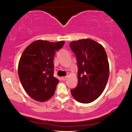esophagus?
<instances>
[{
    "label": "esophagus",
    "instance_id": "esophagus-1",
    "mask_svg": "<svg viewBox=\"0 0 132 132\" xmlns=\"http://www.w3.org/2000/svg\"><path fill=\"white\" fill-rule=\"evenodd\" d=\"M66 79H67V76H63L61 78L62 80H66Z\"/></svg>",
    "mask_w": 132,
    "mask_h": 132
}]
</instances>
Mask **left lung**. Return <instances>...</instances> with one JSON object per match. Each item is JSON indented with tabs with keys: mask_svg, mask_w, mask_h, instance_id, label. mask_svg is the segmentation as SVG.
Listing matches in <instances>:
<instances>
[{
	"mask_svg": "<svg viewBox=\"0 0 132 132\" xmlns=\"http://www.w3.org/2000/svg\"><path fill=\"white\" fill-rule=\"evenodd\" d=\"M70 48L76 56L78 84L71 93L75 100L88 104L102 94L109 77L107 54L101 44L89 38L73 41Z\"/></svg>",
	"mask_w": 132,
	"mask_h": 132,
	"instance_id": "1",
	"label": "left lung"
}]
</instances>
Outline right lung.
Segmentation results:
<instances>
[{
  "label": "right lung",
  "instance_id": "obj_1",
  "mask_svg": "<svg viewBox=\"0 0 132 132\" xmlns=\"http://www.w3.org/2000/svg\"><path fill=\"white\" fill-rule=\"evenodd\" d=\"M64 41H35L23 51L19 60L18 74L25 92L39 102L50 99L55 92L59 80L53 76L56 51Z\"/></svg>",
  "mask_w": 132,
  "mask_h": 132
}]
</instances>
